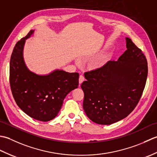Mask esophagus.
<instances>
[{"label":"esophagus","mask_w":157,"mask_h":157,"mask_svg":"<svg viewBox=\"0 0 157 157\" xmlns=\"http://www.w3.org/2000/svg\"><path fill=\"white\" fill-rule=\"evenodd\" d=\"M84 81V75H79V84H82V83Z\"/></svg>","instance_id":"obj_1"}]
</instances>
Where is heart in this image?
Returning a JSON list of instances; mask_svg holds the SVG:
<instances>
[{"mask_svg":"<svg viewBox=\"0 0 157 157\" xmlns=\"http://www.w3.org/2000/svg\"><path fill=\"white\" fill-rule=\"evenodd\" d=\"M101 66V63H97V64H96L95 65H94V67L95 68H98V67H100Z\"/></svg>","mask_w":157,"mask_h":157,"instance_id":"b5f03b06","label":"heart"}]
</instances>
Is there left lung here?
Wrapping results in <instances>:
<instances>
[{"label": "left lung", "mask_w": 157, "mask_h": 157, "mask_svg": "<svg viewBox=\"0 0 157 157\" xmlns=\"http://www.w3.org/2000/svg\"><path fill=\"white\" fill-rule=\"evenodd\" d=\"M127 50L117 61L86 72L81 85L84 93L83 108L88 117L101 125L124 119L140 99L148 75L142 51L126 38Z\"/></svg>", "instance_id": "1"}]
</instances>
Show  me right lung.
Masks as SVG:
<instances>
[{
	"label": "right lung",
	"mask_w": 157,
	"mask_h": 157,
	"mask_svg": "<svg viewBox=\"0 0 157 157\" xmlns=\"http://www.w3.org/2000/svg\"><path fill=\"white\" fill-rule=\"evenodd\" d=\"M34 32L32 29L13 48L10 60V86L17 105L25 114L38 121H48L57 115L65 96L78 88L79 73L57 69L40 75L29 71L23 51L25 40Z\"/></svg>",
	"instance_id": "right-lung-1"
}]
</instances>
